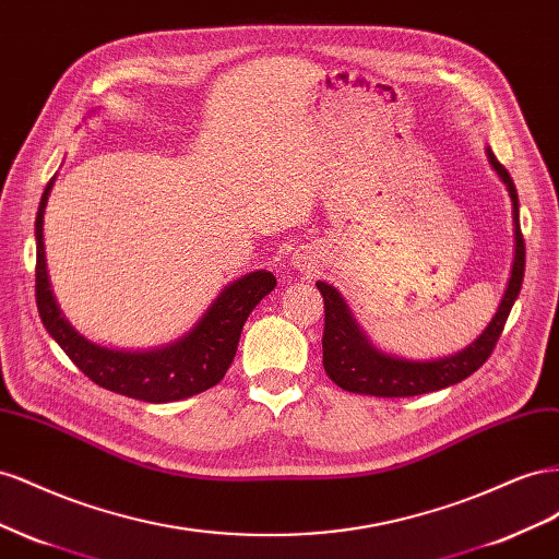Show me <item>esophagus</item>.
Returning a JSON list of instances; mask_svg holds the SVG:
<instances>
[{
    "label": "esophagus",
    "instance_id": "1",
    "mask_svg": "<svg viewBox=\"0 0 559 559\" xmlns=\"http://www.w3.org/2000/svg\"><path fill=\"white\" fill-rule=\"evenodd\" d=\"M295 266H297L299 271H309V269H311V262H309L307 258H295Z\"/></svg>",
    "mask_w": 559,
    "mask_h": 559
}]
</instances>
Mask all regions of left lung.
Masks as SVG:
<instances>
[{"label": "left lung", "instance_id": "1", "mask_svg": "<svg viewBox=\"0 0 559 559\" xmlns=\"http://www.w3.org/2000/svg\"><path fill=\"white\" fill-rule=\"evenodd\" d=\"M489 164L499 173V178L506 182L510 201H513V222H515V262L510 269V281L506 295L499 305L497 316L491 318L487 330L477 337L468 348L459 350L450 358L430 360V362H414L401 360L393 356L379 354L370 346L365 334L358 330L354 316L344 305L342 295L332 285L318 281V290L323 295L325 305V328H323V368L328 377L344 391L365 393L377 397H407L421 395L430 391L448 389L471 377L477 368H483L487 358L497 346L501 332L506 328L508 313L513 309L515 299L522 288L524 278V238L520 229V203L518 189L510 180V173L499 164V158L487 147Z\"/></svg>", "mask_w": 559, "mask_h": 559}]
</instances>
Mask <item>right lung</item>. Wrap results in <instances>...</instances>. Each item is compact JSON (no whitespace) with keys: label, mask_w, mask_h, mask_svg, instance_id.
<instances>
[{"label":"right lung","mask_w":559,"mask_h":559,"mask_svg":"<svg viewBox=\"0 0 559 559\" xmlns=\"http://www.w3.org/2000/svg\"><path fill=\"white\" fill-rule=\"evenodd\" d=\"M51 187L53 178L44 189L35 219V297L41 323L58 342V346L66 350L70 360L93 384L135 397V401L170 403L215 386L229 370L250 311L260 305L262 297L274 290L276 276L271 271H252V274L227 285L213 301L211 309L203 313L197 328L187 337L166 348L131 354V350H111L105 346H95L84 340L82 334H76L74 328H70L66 318L60 316V309L49 290L41 222Z\"/></svg>","instance_id":"add662e5"}]
</instances>
